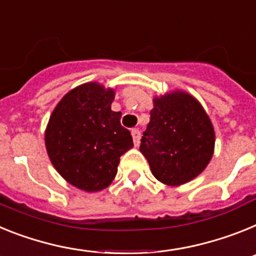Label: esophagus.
I'll return each instance as SVG.
<instances>
[{"label":"esophagus","mask_w":256,"mask_h":256,"mask_svg":"<svg viewBox=\"0 0 256 256\" xmlns=\"http://www.w3.org/2000/svg\"><path fill=\"white\" fill-rule=\"evenodd\" d=\"M131 135H132V140H134L135 146H139V143H140V131L138 130V128H132Z\"/></svg>","instance_id":"1"}]
</instances>
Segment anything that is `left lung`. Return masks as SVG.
<instances>
[{
    "instance_id": "8db88e82",
    "label": "left lung",
    "mask_w": 256,
    "mask_h": 256,
    "mask_svg": "<svg viewBox=\"0 0 256 256\" xmlns=\"http://www.w3.org/2000/svg\"><path fill=\"white\" fill-rule=\"evenodd\" d=\"M214 146V128L192 95L172 91L153 99L140 152L157 180L172 186L190 182L205 170Z\"/></svg>"
}]
</instances>
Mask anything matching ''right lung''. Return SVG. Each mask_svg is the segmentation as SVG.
<instances>
[{
  "instance_id": "obj_1",
  "label": "right lung",
  "mask_w": 256,
  "mask_h": 256,
  "mask_svg": "<svg viewBox=\"0 0 256 256\" xmlns=\"http://www.w3.org/2000/svg\"><path fill=\"white\" fill-rule=\"evenodd\" d=\"M114 90L88 82L70 90L51 113L45 132L48 158L68 183L86 192L110 186L120 157L134 146L110 104Z\"/></svg>"
}]
</instances>
